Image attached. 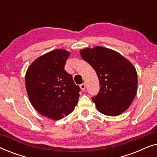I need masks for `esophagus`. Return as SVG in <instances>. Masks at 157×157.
Masks as SVG:
<instances>
[{"label":"esophagus","mask_w":157,"mask_h":157,"mask_svg":"<svg viewBox=\"0 0 157 157\" xmlns=\"http://www.w3.org/2000/svg\"><path fill=\"white\" fill-rule=\"evenodd\" d=\"M80 88H81V89L82 90V91H85V89H86V84H85V83H82V84H81L80 85Z\"/></svg>","instance_id":"esophagus-1"}]
</instances>
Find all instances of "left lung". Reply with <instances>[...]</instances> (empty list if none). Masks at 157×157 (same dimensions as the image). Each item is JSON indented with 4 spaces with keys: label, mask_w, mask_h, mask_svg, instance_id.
Wrapping results in <instances>:
<instances>
[{
    "label": "left lung",
    "mask_w": 157,
    "mask_h": 157,
    "mask_svg": "<svg viewBox=\"0 0 157 157\" xmlns=\"http://www.w3.org/2000/svg\"><path fill=\"white\" fill-rule=\"evenodd\" d=\"M80 54L98 76L100 91L92 98L98 111L116 117L127 110L137 91L134 65L119 53L102 46L81 49Z\"/></svg>",
    "instance_id": "8db88e82"
}]
</instances>
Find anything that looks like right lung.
<instances>
[{"label": "right lung", "instance_id": "add662e5", "mask_svg": "<svg viewBox=\"0 0 157 157\" xmlns=\"http://www.w3.org/2000/svg\"><path fill=\"white\" fill-rule=\"evenodd\" d=\"M70 52L56 49L36 59L25 74V88L33 108L53 120L63 119L74 111L80 88L64 70Z\"/></svg>", "mask_w": 157, "mask_h": 157}]
</instances>
